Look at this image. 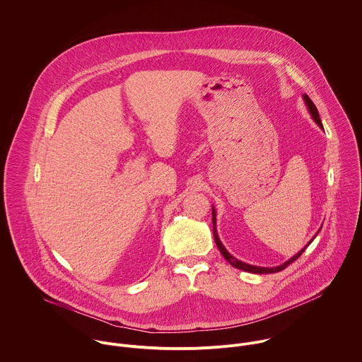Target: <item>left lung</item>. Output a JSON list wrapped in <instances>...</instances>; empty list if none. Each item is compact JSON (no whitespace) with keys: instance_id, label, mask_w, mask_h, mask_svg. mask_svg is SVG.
I'll return each mask as SVG.
<instances>
[{"instance_id":"left-lung-1","label":"left lung","mask_w":362,"mask_h":362,"mask_svg":"<svg viewBox=\"0 0 362 362\" xmlns=\"http://www.w3.org/2000/svg\"><path fill=\"white\" fill-rule=\"evenodd\" d=\"M303 100H305V103H306V105H308V110H309V112H310V115H312V118L315 119V122L320 126V127H323V124H322V121H320V117H319V112H317V108L315 107V104L312 103V100L306 95V94H303ZM212 215H214V218H212V223H214V238H215V243H216V245H218V248H219V251L222 252V255L235 267V268H239V269H243V271H247V272H252V274H274V272H278V271H282V269H285L291 262H293L296 258H299L300 255H302V252L306 250V247L310 244V241H309V244L306 245V247H303L296 255H293L291 259H288L286 262H284L282 265H278V267H272V268H267V267H255V265H250V264H245V262H243V261H239L238 258H235L225 247H223V244H222V241L219 240V236H218V232H216V214H215V209L212 208ZM320 232V230H319Z\"/></svg>"}]
</instances>
